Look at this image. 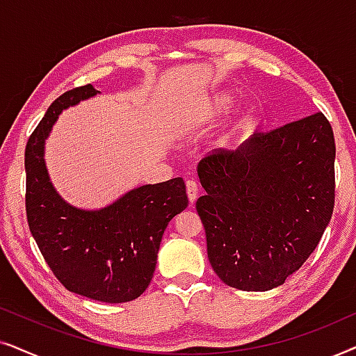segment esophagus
<instances>
[{"instance_id":"esophagus-1","label":"esophagus","mask_w":356,"mask_h":356,"mask_svg":"<svg viewBox=\"0 0 356 356\" xmlns=\"http://www.w3.org/2000/svg\"><path fill=\"white\" fill-rule=\"evenodd\" d=\"M186 194L191 204L197 199V183L193 181V179H188L186 181Z\"/></svg>"}]
</instances>
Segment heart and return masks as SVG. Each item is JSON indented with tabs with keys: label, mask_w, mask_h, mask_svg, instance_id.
Segmentation results:
<instances>
[{
	"label": "heart",
	"mask_w": 356,
	"mask_h": 356,
	"mask_svg": "<svg viewBox=\"0 0 356 356\" xmlns=\"http://www.w3.org/2000/svg\"><path fill=\"white\" fill-rule=\"evenodd\" d=\"M233 102H235V99H233L232 94H218L217 97H213L211 105H209V115L216 116L223 113V111L230 108Z\"/></svg>",
	"instance_id": "1"
}]
</instances>
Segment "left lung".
<instances>
[{"mask_svg": "<svg viewBox=\"0 0 356 356\" xmlns=\"http://www.w3.org/2000/svg\"><path fill=\"white\" fill-rule=\"evenodd\" d=\"M334 162L332 126L321 111L199 162L206 196L196 209L223 284L266 291L305 264L332 217Z\"/></svg>", "mask_w": 356, "mask_h": 356, "instance_id": "1", "label": "left lung"}]
</instances>
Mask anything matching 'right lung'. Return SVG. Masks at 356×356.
Masks as SVG:
<instances>
[{
  "label": "right lung",
  "mask_w": 356,
  "mask_h": 356,
  "mask_svg": "<svg viewBox=\"0 0 356 356\" xmlns=\"http://www.w3.org/2000/svg\"><path fill=\"white\" fill-rule=\"evenodd\" d=\"M100 94L87 84L50 105L26 147V211L48 267L67 290L104 303H126L147 289L168 222L188 207L183 178L131 189L99 211L67 204L48 177L43 150L58 115Z\"/></svg>",
  "instance_id": "1"
}]
</instances>
